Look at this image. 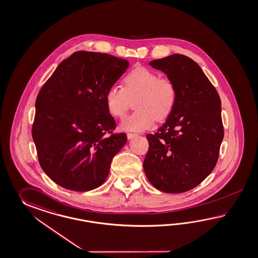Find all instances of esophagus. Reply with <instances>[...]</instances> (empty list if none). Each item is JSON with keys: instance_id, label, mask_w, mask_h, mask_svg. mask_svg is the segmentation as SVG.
<instances>
[{"instance_id": "obj_1", "label": "esophagus", "mask_w": 258, "mask_h": 258, "mask_svg": "<svg viewBox=\"0 0 258 258\" xmlns=\"http://www.w3.org/2000/svg\"><path fill=\"white\" fill-rule=\"evenodd\" d=\"M137 135L136 134H133V133H127L126 134V137L128 140H132V139L135 138Z\"/></svg>"}]
</instances>
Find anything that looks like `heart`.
<instances>
[{
	"label": "heart",
	"mask_w": 258,
	"mask_h": 258,
	"mask_svg": "<svg viewBox=\"0 0 258 258\" xmlns=\"http://www.w3.org/2000/svg\"><path fill=\"white\" fill-rule=\"evenodd\" d=\"M134 113L120 123L124 132H145L155 122L166 119L177 101L174 83L159 78L157 73L144 67L132 70L123 79L122 88L111 86L105 93L107 111L113 117H123L133 101Z\"/></svg>",
	"instance_id": "obj_1"
}]
</instances>
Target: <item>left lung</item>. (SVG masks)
<instances>
[{
	"label": "left lung",
	"mask_w": 258,
	"mask_h": 258,
	"mask_svg": "<svg viewBox=\"0 0 258 258\" xmlns=\"http://www.w3.org/2000/svg\"><path fill=\"white\" fill-rule=\"evenodd\" d=\"M149 65L175 85V106L157 133L148 134L145 175L165 193H183L213 171L224 138L221 100L199 64L173 54Z\"/></svg>",
	"instance_id": "8db88e82"
}]
</instances>
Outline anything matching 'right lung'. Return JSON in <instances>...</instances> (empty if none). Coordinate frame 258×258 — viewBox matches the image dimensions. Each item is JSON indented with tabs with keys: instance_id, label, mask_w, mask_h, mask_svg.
I'll return each instance as SVG.
<instances>
[{
	"instance_id": "obj_1",
	"label": "right lung",
	"mask_w": 258,
	"mask_h": 258,
	"mask_svg": "<svg viewBox=\"0 0 258 258\" xmlns=\"http://www.w3.org/2000/svg\"><path fill=\"white\" fill-rule=\"evenodd\" d=\"M130 62L109 54L77 51L55 70L35 102L32 139L45 174L63 188L101 186L126 133L112 134L115 121L105 104L107 89Z\"/></svg>"
}]
</instances>
